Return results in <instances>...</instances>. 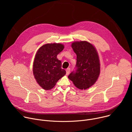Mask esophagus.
Wrapping results in <instances>:
<instances>
[{"mask_svg":"<svg viewBox=\"0 0 132 132\" xmlns=\"http://www.w3.org/2000/svg\"><path fill=\"white\" fill-rule=\"evenodd\" d=\"M66 70V75H69V73L70 72V68H68Z\"/></svg>","mask_w":132,"mask_h":132,"instance_id":"obj_1","label":"esophagus"}]
</instances>
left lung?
<instances>
[{
  "mask_svg": "<svg viewBox=\"0 0 132 132\" xmlns=\"http://www.w3.org/2000/svg\"><path fill=\"white\" fill-rule=\"evenodd\" d=\"M71 47L77 55L75 70L68 76L79 89H87L94 85L100 72V64L96 48L87 41L75 42Z\"/></svg>",
  "mask_w": 132,
  "mask_h": 132,
  "instance_id": "left-lung-1",
  "label": "left lung"
}]
</instances>
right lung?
Returning <instances> with one entry per match:
<instances>
[{
  "instance_id": "1",
  "label": "right lung",
  "mask_w": 132,
  "mask_h": 132,
  "mask_svg": "<svg viewBox=\"0 0 132 132\" xmlns=\"http://www.w3.org/2000/svg\"><path fill=\"white\" fill-rule=\"evenodd\" d=\"M64 48L60 43L46 44L37 51L33 62V72L38 84L44 90L52 89L66 74L57 55Z\"/></svg>"
}]
</instances>
